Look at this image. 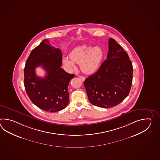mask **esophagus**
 <instances>
[{
    "label": "esophagus",
    "instance_id": "34e87169",
    "mask_svg": "<svg viewBox=\"0 0 160 160\" xmlns=\"http://www.w3.org/2000/svg\"><path fill=\"white\" fill-rule=\"evenodd\" d=\"M79 78L81 79L82 81H84L85 80V77H83V76H79Z\"/></svg>",
    "mask_w": 160,
    "mask_h": 160
}]
</instances>
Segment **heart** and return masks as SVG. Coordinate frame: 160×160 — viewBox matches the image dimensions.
I'll list each match as a JSON object with an SVG mask.
<instances>
[{"mask_svg": "<svg viewBox=\"0 0 160 160\" xmlns=\"http://www.w3.org/2000/svg\"><path fill=\"white\" fill-rule=\"evenodd\" d=\"M101 48L92 45L82 44L72 50L68 58H63V64L68 68H74V63H79L82 72L91 74L97 70L103 58Z\"/></svg>", "mask_w": 160, "mask_h": 160, "instance_id": "obj_1", "label": "heart"}]
</instances>
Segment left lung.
<instances>
[{
    "label": "left lung",
    "mask_w": 160,
    "mask_h": 160,
    "mask_svg": "<svg viewBox=\"0 0 160 160\" xmlns=\"http://www.w3.org/2000/svg\"><path fill=\"white\" fill-rule=\"evenodd\" d=\"M132 80V62L122 48L111 38L106 59L83 83L92 104L110 108L118 105L129 95Z\"/></svg>",
    "instance_id": "obj_1"
}]
</instances>
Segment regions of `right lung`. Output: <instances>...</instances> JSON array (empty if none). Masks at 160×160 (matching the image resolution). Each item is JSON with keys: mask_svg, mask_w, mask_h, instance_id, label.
<instances>
[{"mask_svg": "<svg viewBox=\"0 0 160 160\" xmlns=\"http://www.w3.org/2000/svg\"><path fill=\"white\" fill-rule=\"evenodd\" d=\"M62 55L60 49L50 44L47 39L31 52L24 69V88L31 101L39 108L57 112L68 105V86L74 74L61 68ZM41 66L47 74L38 77L35 68Z\"/></svg>", "mask_w": 160, "mask_h": 160, "instance_id": "obj_1", "label": "right lung"}]
</instances>
